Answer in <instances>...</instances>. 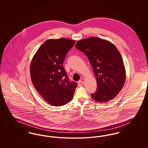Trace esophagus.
<instances>
[{
  "label": "esophagus",
  "instance_id": "esophagus-1",
  "mask_svg": "<svg viewBox=\"0 0 148 148\" xmlns=\"http://www.w3.org/2000/svg\"><path fill=\"white\" fill-rule=\"evenodd\" d=\"M78 85H79V86H82V85H83V84H84V82H83V81H79L78 82Z\"/></svg>",
  "mask_w": 148,
  "mask_h": 148
}]
</instances>
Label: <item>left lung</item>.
Listing matches in <instances>:
<instances>
[{
	"instance_id": "left-lung-1",
	"label": "left lung",
	"mask_w": 148,
	"mask_h": 148,
	"mask_svg": "<svg viewBox=\"0 0 148 148\" xmlns=\"http://www.w3.org/2000/svg\"><path fill=\"white\" fill-rule=\"evenodd\" d=\"M76 48L88 56L97 79V90L91 97L98 103L114 98L122 89L126 72L121 56L113 43L97 37L77 42Z\"/></svg>"
}]
</instances>
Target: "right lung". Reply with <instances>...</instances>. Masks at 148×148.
<instances>
[{"instance_id": "obj_1", "label": "right lung", "mask_w": 148, "mask_h": 148, "mask_svg": "<svg viewBox=\"0 0 148 148\" xmlns=\"http://www.w3.org/2000/svg\"><path fill=\"white\" fill-rule=\"evenodd\" d=\"M75 40L67 38L48 39L36 52L30 66V77L35 89L51 106H62L73 98L77 86L71 82L62 64Z\"/></svg>"}]
</instances>
